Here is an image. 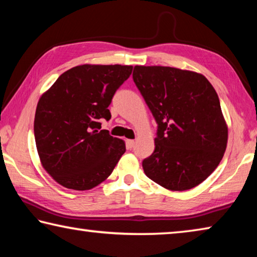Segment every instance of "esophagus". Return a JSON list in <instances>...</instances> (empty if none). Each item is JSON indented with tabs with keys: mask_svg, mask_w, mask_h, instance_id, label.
I'll return each mask as SVG.
<instances>
[{
	"mask_svg": "<svg viewBox=\"0 0 257 257\" xmlns=\"http://www.w3.org/2000/svg\"><path fill=\"white\" fill-rule=\"evenodd\" d=\"M125 144H127L128 149H133L134 145H135V141H133V139H127V142H125Z\"/></svg>",
	"mask_w": 257,
	"mask_h": 257,
	"instance_id": "obj_1",
	"label": "esophagus"
}]
</instances>
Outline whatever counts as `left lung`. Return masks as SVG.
Listing matches in <instances>:
<instances>
[{"label":"left lung","instance_id":"8db88e82","mask_svg":"<svg viewBox=\"0 0 257 257\" xmlns=\"http://www.w3.org/2000/svg\"><path fill=\"white\" fill-rule=\"evenodd\" d=\"M133 78L158 123L155 150L143 161L145 175L169 190L194 188L227 149L215 89L201 73L171 67L136 66Z\"/></svg>","mask_w":257,"mask_h":257}]
</instances>
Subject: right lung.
<instances>
[{
  "instance_id": "1",
  "label": "right lung",
  "mask_w": 257,
  "mask_h": 257,
  "mask_svg": "<svg viewBox=\"0 0 257 257\" xmlns=\"http://www.w3.org/2000/svg\"><path fill=\"white\" fill-rule=\"evenodd\" d=\"M132 66L81 64L61 75L38 101L34 121L41 163L61 186L88 190L111 175L125 152L122 139L101 130L108 105Z\"/></svg>"
}]
</instances>
